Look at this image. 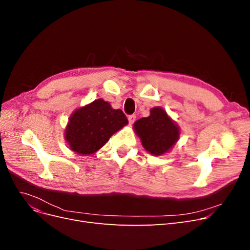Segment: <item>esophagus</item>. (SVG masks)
Masks as SVG:
<instances>
[{"label": "esophagus", "mask_w": 250, "mask_h": 250, "mask_svg": "<svg viewBox=\"0 0 250 250\" xmlns=\"http://www.w3.org/2000/svg\"><path fill=\"white\" fill-rule=\"evenodd\" d=\"M134 121H135V116L134 115H131V116L128 117V122H129L130 125H132L134 123Z\"/></svg>", "instance_id": "1"}]
</instances>
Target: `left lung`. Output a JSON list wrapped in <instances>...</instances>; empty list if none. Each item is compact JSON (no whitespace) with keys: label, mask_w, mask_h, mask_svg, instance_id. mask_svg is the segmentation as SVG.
I'll return each instance as SVG.
<instances>
[{"label":"left lung","mask_w":250,"mask_h":250,"mask_svg":"<svg viewBox=\"0 0 250 250\" xmlns=\"http://www.w3.org/2000/svg\"><path fill=\"white\" fill-rule=\"evenodd\" d=\"M133 130L143 147L154 156L168 153L180 137L177 123L160 106L151 108L149 117L135 121Z\"/></svg>","instance_id":"1"}]
</instances>
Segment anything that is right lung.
<instances>
[{
  "label": "right lung",
  "mask_w": 250,
  "mask_h": 250,
  "mask_svg": "<svg viewBox=\"0 0 250 250\" xmlns=\"http://www.w3.org/2000/svg\"><path fill=\"white\" fill-rule=\"evenodd\" d=\"M127 124L122 110L113 109L100 98L73 111L65 126L64 140L75 153L94 154Z\"/></svg>",
  "instance_id": "obj_1"
}]
</instances>
